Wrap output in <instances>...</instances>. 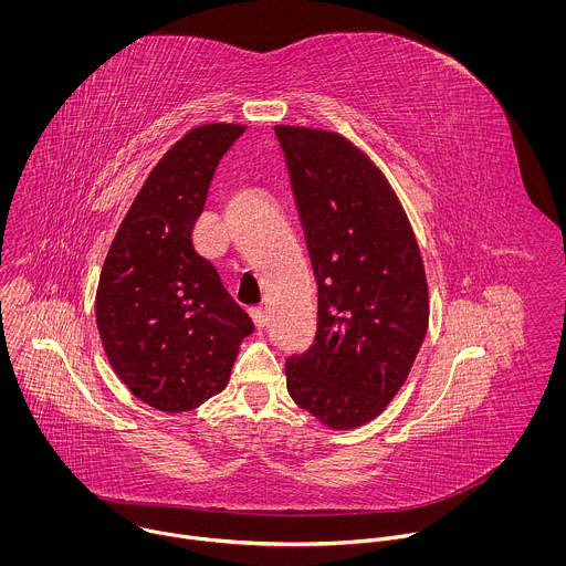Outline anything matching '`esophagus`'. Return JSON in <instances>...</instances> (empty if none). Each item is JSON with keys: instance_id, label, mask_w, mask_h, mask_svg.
I'll list each match as a JSON object with an SVG mask.
<instances>
[{"instance_id": "34e87169", "label": "esophagus", "mask_w": 566, "mask_h": 566, "mask_svg": "<svg viewBox=\"0 0 566 566\" xmlns=\"http://www.w3.org/2000/svg\"><path fill=\"white\" fill-rule=\"evenodd\" d=\"M250 318H252V323H254L256 328H263V326L268 324V316H265L263 310H252V312H250Z\"/></svg>"}]
</instances>
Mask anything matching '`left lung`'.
Here are the masks:
<instances>
[{
  "label": "left lung",
  "instance_id": "obj_1",
  "mask_svg": "<svg viewBox=\"0 0 566 566\" xmlns=\"http://www.w3.org/2000/svg\"><path fill=\"white\" fill-rule=\"evenodd\" d=\"M318 285V331L285 361L287 392L335 431L377 418L429 326L420 248L386 174L339 133L274 126Z\"/></svg>",
  "mask_w": 566,
  "mask_h": 566
}]
</instances>
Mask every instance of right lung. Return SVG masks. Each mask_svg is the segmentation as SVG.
Listing matches in <instances>:
<instances>
[{
    "instance_id": "right-lung-1",
    "label": "right lung",
    "mask_w": 566,
    "mask_h": 566,
    "mask_svg": "<svg viewBox=\"0 0 566 566\" xmlns=\"http://www.w3.org/2000/svg\"><path fill=\"white\" fill-rule=\"evenodd\" d=\"M242 124H202L153 167L104 259L95 323L119 381L144 403L189 411L222 392L252 321L191 243L207 189Z\"/></svg>"
}]
</instances>
